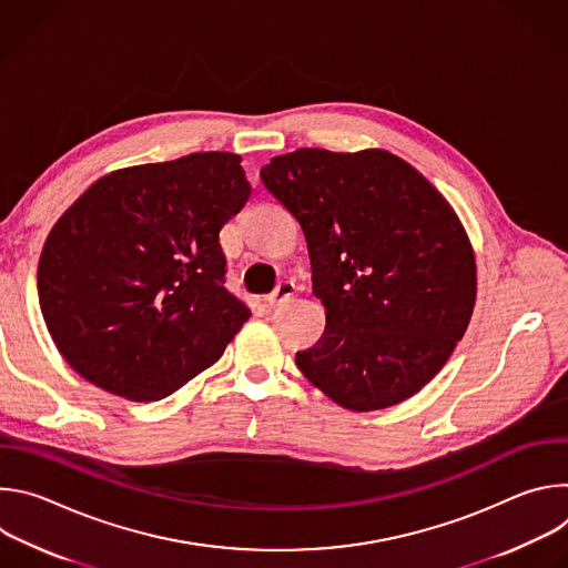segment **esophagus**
Masks as SVG:
<instances>
[{"instance_id":"obj_1","label":"esophagus","mask_w":568,"mask_h":568,"mask_svg":"<svg viewBox=\"0 0 568 568\" xmlns=\"http://www.w3.org/2000/svg\"><path fill=\"white\" fill-rule=\"evenodd\" d=\"M292 296H294V283H281L270 296H267V303H270V307H281V305H285V303H290L292 301Z\"/></svg>"}]
</instances>
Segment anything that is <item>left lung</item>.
<instances>
[{
	"label": "left lung",
	"instance_id": "left-lung-1",
	"mask_svg": "<svg viewBox=\"0 0 568 568\" xmlns=\"http://www.w3.org/2000/svg\"><path fill=\"white\" fill-rule=\"evenodd\" d=\"M298 220L326 333L298 371L351 412L418 393L463 339L476 298L469 240L447 200L386 150L301 148L261 169Z\"/></svg>",
	"mask_w": 568,
	"mask_h": 568
}]
</instances>
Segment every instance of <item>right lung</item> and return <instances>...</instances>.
Instances as JSON below:
<instances>
[{
	"label": "right lung",
	"mask_w": 568,
	"mask_h": 568,
	"mask_svg": "<svg viewBox=\"0 0 568 568\" xmlns=\"http://www.w3.org/2000/svg\"><path fill=\"white\" fill-rule=\"evenodd\" d=\"M252 186L231 152L110 173L51 229L38 298L67 364L134 399L175 393L252 316L231 294L220 229Z\"/></svg>",
	"instance_id": "1"
}]
</instances>
